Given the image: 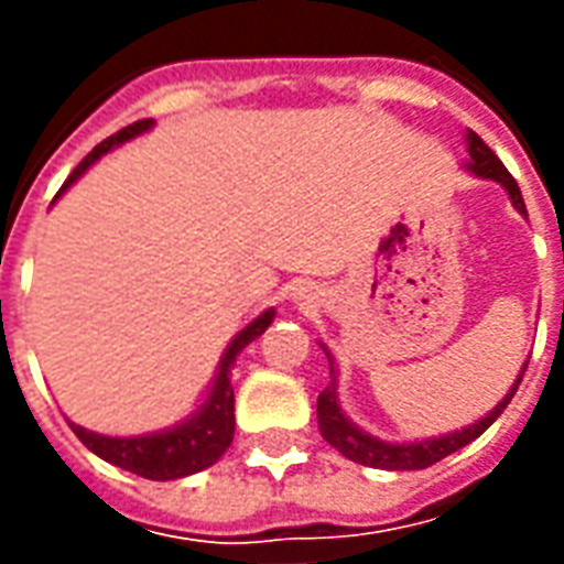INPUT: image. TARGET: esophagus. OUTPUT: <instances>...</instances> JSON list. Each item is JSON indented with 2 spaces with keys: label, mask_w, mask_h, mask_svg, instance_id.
Instances as JSON below:
<instances>
[{
  "label": "esophagus",
  "mask_w": 564,
  "mask_h": 564,
  "mask_svg": "<svg viewBox=\"0 0 564 564\" xmlns=\"http://www.w3.org/2000/svg\"><path fill=\"white\" fill-rule=\"evenodd\" d=\"M299 299H305V295H302V293H299Z\"/></svg>",
  "instance_id": "esophagus-1"
}]
</instances>
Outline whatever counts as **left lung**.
<instances>
[{"mask_svg": "<svg viewBox=\"0 0 564 564\" xmlns=\"http://www.w3.org/2000/svg\"><path fill=\"white\" fill-rule=\"evenodd\" d=\"M465 150H468V162H465V169L474 174V177H486V181H496V184L505 186V193L510 196V205L520 210L522 217H529L525 214V202H522V193L517 181L510 177V172L501 165L492 150L486 148L484 139L468 129V135H465ZM326 350V347H323ZM329 356V387L317 395V423H319V435L329 441L332 447L338 449L341 456H347L356 465H366V468H383V471H420V468H429V465H435L449 453H456L465 444H471L474 437H480L489 429V425L496 423L501 411L508 408L510 399H513V392L520 387L522 375H525V366L513 380V387L508 390V395L501 399V402L484 416V420H474L471 425H465V429H456V432H449V435H437V437H423V441H404V444H392V441H380V437L368 435L366 429H359V425L350 420V416L344 414L341 404H338V371H335V359Z\"/></svg>", "mask_w": 564, "mask_h": 564, "instance_id": "obj_1", "label": "left lung"}]
</instances>
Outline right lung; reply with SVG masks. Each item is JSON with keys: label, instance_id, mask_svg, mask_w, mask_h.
Listing matches in <instances>:
<instances>
[{"label": "right lung", "instance_id": "obj_1", "mask_svg": "<svg viewBox=\"0 0 564 564\" xmlns=\"http://www.w3.org/2000/svg\"><path fill=\"white\" fill-rule=\"evenodd\" d=\"M150 127H153V120H139V123H132V127L120 129L111 139H105L102 144H96V148L78 162V169L68 174V181L59 186L56 198L63 196L68 186L75 184L80 174L90 169L93 162L102 160L108 150L120 148L123 141L135 139L141 132H148ZM271 319H274V307L262 311L257 319H250L245 329L235 335L232 341H229V347H226V354H223L220 366H217V378L210 383L208 399L198 404L196 411L186 416L184 423L132 437L99 435V432H90V429H84V425L68 423L72 425V432H75V435L80 437V444L87 449H93L99 459L111 462V465L123 468V471L148 477V480H177V477H186V474L205 471V468H210V465L229 449V444H232L235 392L229 375H232L235 356L241 354L250 341H257L259 335L271 326Z\"/></svg>", "mask_w": 564, "mask_h": 564}]
</instances>
